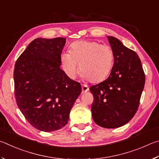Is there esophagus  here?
Returning <instances> with one entry per match:
<instances>
[{"label":"esophagus","mask_w":159,"mask_h":159,"mask_svg":"<svg viewBox=\"0 0 159 159\" xmlns=\"http://www.w3.org/2000/svg\"><path fill=\"white\" fill-rule=\"evenodd\" d=\"M89 87H87V85H84V84H82V93H84V92H87V91H89Z\"/></svg>","instance_id":"34e87169"}]
</instances>
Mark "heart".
I'll return each mask as SVG.
<instances>
[{
  "label": "heart",
  "mask_w": 159,
  "mask_h": 159,
  "mask_svg": "<svg viewBox=\"0 0 159 159\" xmlns=\"http://www.w3.org/2000/svg\"><path fill=\"white\" fill-rule=\"evenodd\" d=\"M114 51L107 44L96 41H78L72 43L70 52L61 55V66L68 77H75L80 66L82 77L92 82L103 81L112 70Z\"/></svg>",
  "instance_id": "obj_1"
}]
</instances>
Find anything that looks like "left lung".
Instances as JSON below:
<instances>
[{
    "label": "left lung",
    "mask_w": 159,
    "mask_h": 159,
    "mask_svg": "<svg viewBox=\"0 0 159 159\" xmlns=\"http://www.w3.org/2000/svg\"><path fill=\"white\" fill-rule=\"evenodd\" d=\"M114 51L115 62L110 76L93 85L91 113L98 126L115 129L124 126L137 112L145 83V75L136 53L121 41L107 36Z\"/></svg>",
    "instance_id": "8db88e82"
}]
</instances>
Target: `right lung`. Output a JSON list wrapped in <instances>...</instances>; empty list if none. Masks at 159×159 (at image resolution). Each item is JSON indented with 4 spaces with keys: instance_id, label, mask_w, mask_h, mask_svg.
<instances>
[{
    "instance_id": "right-lung-1",
    "label": "right lung",
    "mask_w": 159,
    "mask_h": 159,
    "mask_svg": "<svg viewBox=\"0 0 159 159\" xmlns=\"http://www.w3.org/2000/svg\"><path fill=\"white\" fill-rule=\"evenodd\" d=\"M66 38H36L17 58L14 69L15 96L25 119L42 131L68 124L82 88L61 69Z\"/></svg>"
}]
</instances>
